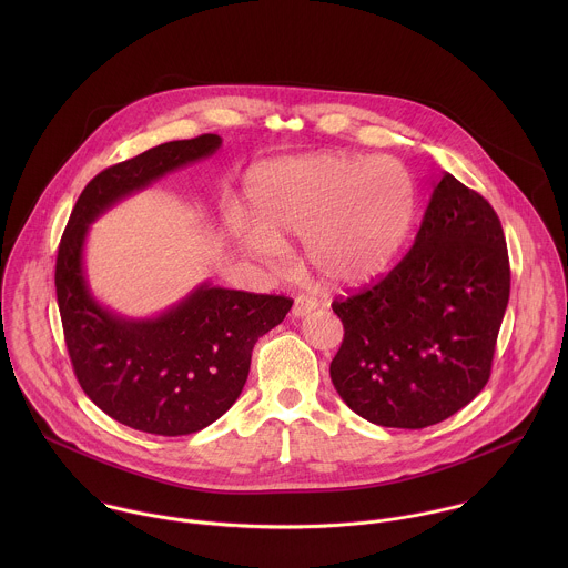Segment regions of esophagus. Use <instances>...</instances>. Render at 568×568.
Here are the masks:
<instances>
[{"label": "esophagus", "mask_w": 568, "mask_h": 568, "mask_svg": "<svg viewBox=\"0 0 568 568\" xmlns=\"http://www.w3.org/2000/svg\"><path fill=\"white\" fill-rule=\"evenodd\" d=\"M317 306H320V302H317L315 297L297 295L295 302H293V315H295V317H306V315L313 313Z\"/></svg>", "instance_id": "1"}]
</instances>
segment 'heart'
I'll list each match as a JSON object with an SVG mask.
<instances>
[{
	"mask_svg": "<svg viewBox=\"0 0 568 568\" xmlns=\"http://www.w3.org/2000/svg\"><path fill=\"white\" fill-rule=\"evenodd\" d=\"M255 221L241 210L230 225L246 251L280 260L284 236L304 239L306 262L332 284L381 275L415 219V181L394 158L313 153L255 168L248 176Z\"/></svg>",
	"mask_w": 568,
	"mask_h": 568,
	"instance_id": "b5f03b06",
	"label": "heart"
}]
</instances>
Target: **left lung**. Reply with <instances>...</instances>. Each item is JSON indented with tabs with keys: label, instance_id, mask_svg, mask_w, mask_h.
Here are the masks:
<instances>
[{
	"label": "left lung",
	"instance_id": "left-lung-1",
	"mask_svg": "<svg viewBox=\"0 0 568 568\" xmlns=\"http://www.w3.org/2000/svg\"><path fill=\"white\" fill-rule=\"evenodd\" d=\"M505 234L486 199L444 172L415 243L374 286L332 302L329 378L372 424L424 428L479 396L509 302Z\"/></svg>",
	"mask_w": 568,
	"mask_h": 568
}]
</instances>
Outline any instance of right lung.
I'll use <instances>...</instances> for the list:
<instances>
[{
  "instance_id": "right-lung-1",
  "label": "right lung",
  "mask_w": 568,
  "mask_h": 568,
  "mask_svg": "<svg viewBox=\"0 0 568 568\" xmlns=\"http://www.w3.org/2000/svg\"><path fill=\"white\" fill-rule=\"evenodd\" d=\"M219 146L221 138L205 133L109 165L82 190L59 244L54 284L74 374L93 405L135 430L176 437L216 422L243 392L255 341L293 306L284 295L205 282L155 320H124L89 293L82 271L89 225L120 199Z\"/></svg>"
}]
</instances>
